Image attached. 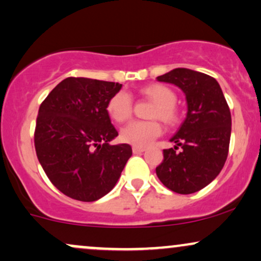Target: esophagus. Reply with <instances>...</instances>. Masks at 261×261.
Returning a JSON list of instances; mask_svg holds the SVG:
<instances>
[{
    "label": "esophagus",
    "mask_w": 261,
    "mask_h": 261,
    "mask_svg": "<svg viewBox=\"0 0 261 261\" xmlns=\"http://www.w3.org/2000/svg\"><path fill=\"white\" fill-rule=\"evenodd\" d=\"M144 150H146L144 147H136V146L133 147V152L135 153V154H139V153H142V152H144Z\"/></svg>",
    "instance_id": "obj_1"
}]
</instances>
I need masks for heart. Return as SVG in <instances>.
Wrapping results in <instances>:
<instances>
[{
  "mask_svg": "<svg viewBox=\"0 0 261 261\" xmlns=\"http://www.w3.org/2000/svg\"><path fill=\"white\" fill-rule=\"evenodd\" d=\"M141 95L154 102V107L149 113L150 119H159L168 126H174L178 121V112L175 107L176 95L170 87L162 84L147 85L140 90ZM109 117L117 122L128 120L133 113V100L125 92L113 95L107 103ZM162 133L161 125L155 120L133 121L121 130L122 142L136 147H146Z\"/></svg>",
  "mask_w": 261,
  "mask_h": 261,
  "instance_id": "b5f03b06",
  "label": "heart"
}]
</instances>
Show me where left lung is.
Here are the masks:
<instances>
[{"label":"left lung","mask_w":261,"mask_h":261,"mask_svg":"<svg viewBox=\"0 0 261 261\" xmlns=\"http://www.w3.org/2000/svg\"><path fill=\"white\" fill-rule=\"evenodd\" d=\"M156 80L176 85L187 100L186 119L170 140L176 146L163 150L156 176L174 192L194 193L224 168L231 137L230 108L218 81L204 73L176 68ZM178 145L181 152H176Z\"/></svg>","instance_id":"1"}]
</instances>
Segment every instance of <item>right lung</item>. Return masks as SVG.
Listing matches in <instances>:
<instances>
[{
	"mask_svg": "<svg viewBox=\"0 0 261 261\" xmlns=\"http://www.w3.org/2000/svg\"><path fill=\"white\" fill-rule=\"evenodd\" d=\"M122 85L67 77L41 103L36 119V155L47 177L70 198L95 202L111 192L133 149L109 144L118 136L107 112Z\"/></svg>",
	"mask_w": 261,
	"mask_h": 261,
	"instance_id": "obj_1",
	"label": "right lung"
}]
</instances>
